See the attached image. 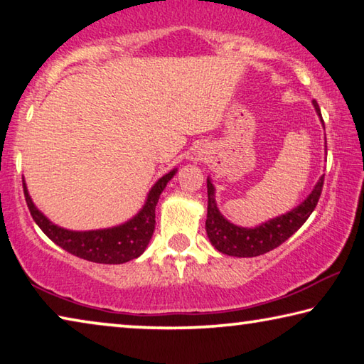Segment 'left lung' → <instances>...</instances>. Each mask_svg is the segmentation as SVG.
Instances as JSON below:
<instances>
[{
    "label": "left lung",
    "instance_id": "1",
    "mask_svg": "<svg viewBox=\"0 0 364 364\" xmlns=\"http://www.w3.org/2000/svg\"><path fill=\"white\" fill-rule=\"evenodd\" d=\"M313 106H315L318 115L321 117V110H319V106L315 100H313ZM323 184L324 175L319 178V181L316 183L315 189L311 191V194L299 207H295L289 213L269 220L267 223L257 228H241L230 223L220 213L217 208V202H215V188L210 180H207V236L210 239L213 247L221 252V254L231 257H257L267 254V252L279 247L282 242H286L305 223L311 212L315 210L319 196H321Z\"/></svg>",
    "mask_w": 364,
    "mask_h": 364
}]
</instances>
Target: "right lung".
I'll use <instances>...</instances> for the list:
<instances>
[{
	"label": "right lung",
	"instance_id": "add662e5",
	"mask_svg": "<svg viewBox=\"0 0 364 364\" xmlns=\"http://www.w3.org/2000/svg\"><path fill=\"white\" fill-rule=\"evenodd\" d=\"M176 170L164 175L149 191L144 207L136 217L120 226L97 231H69L53 225L30 199L26 183L22 180L23 196L27 207L35 223L54 244L69 252V254L83 258V260L106 264H120L138 258L149 244L154 230H156V205L164 188L173 178Z\"/></svg>",
	"mask_w": 364,
	"mask_h": 364
}]
</instances>
